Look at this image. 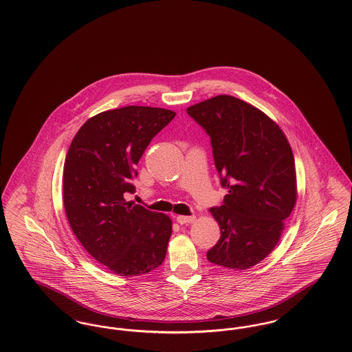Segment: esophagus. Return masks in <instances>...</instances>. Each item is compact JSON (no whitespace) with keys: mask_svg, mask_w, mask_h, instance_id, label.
Wrapping results in <instances>:
<instances>
[{"mask_svg":"<svg viewBox=\"0 0 352 352\" xmlns=\"http://www.w3.org/2000/svg\"><path fill=\"white\" fill-rule=\"evenodd\" d=\"M195 220L194 215H190V217H184V215H178L177 217V221L179 224H187V223H192Z\"/></svg>","mask_w":352,"mask_h":352,"instance_id":"obj_1","label":"esophagus"}]
</instances>
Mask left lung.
Wrapping results in <instances>:
<instances>
[{
    "label": "left lung",
    "instance_id": "1",
    "mask_svg": "<svg viewBox=\"0 0 352 352\" xmlns=\"http://www.w3.org/2000/svg\"><path fill=\"white\" fill-rule=\"evenodd\" d=\"M211 138L220 184L228 194L210 208L220 226L207 260L248 269L278 243L297 201L292 148L277 124L251 104L220 95L187 108Z\"/></svg>",
    "mask_w": 352,
    "mask_h": 352
}]
</instances>
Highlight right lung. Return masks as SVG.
<instances>
[{
	"instance_id": "1",
	"label": "right lung",
	"mask_w": 352,
	"mask_h": 352,
	"mask_svg": "<svg viewBox=\"0 0 352 352\" xmlns=\"http://www.w3.org/2000/svg\"><path fill=\"white\" fill-rule=\"evenodd\" d=\"M174 118L151 107L107 111L85 121L69 145L63 171L68 223L85 251L120 276L145 274L165 260L171 220L125 197L135 192L144 151Z\"/></svg>"
}]
</instances>
